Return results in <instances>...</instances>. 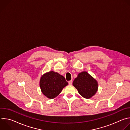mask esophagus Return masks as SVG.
<instances>
[{
	"mask_svg": "<svg viewBox=\"0 0 130 130\" xmlns=\"http://www.w3.org/2000/svg\"><path fill=\"white\" fill-rule=\"evenodd\" d=\"M68 83H69V84L71 85L72 83V80H70V81H68Z\"/></svg>",
	"mask_w": 130,
	"mask_h": 130,
	"instance_id": "obj_1",
	"label": "esophagus"
}]
</instances>
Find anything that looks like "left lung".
Segmentation results:
<instances>
[{"label":"left lung","instance_id":"1","mask_svg":"<svg viewBox=\"0 0 130 130\" xmlns=\"http://www.w3.org/2000/svg\"><path fill=\"white\" fill-rule=\"evenodd\" d=\"M73 85L78 90L79 93L84 98L89 99L93 96L97 91V82L86 72L78 74L74 80Z\"/></svg>","mask_w":130,"mask_h":130}]
</instances>
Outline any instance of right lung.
<instances>
[{"label": "right lung", "instance_id": "obj_1", "mask_svg": "<svg viewBox=\"0 0 130 130\" xmlns=\"http://www.w3.org/2000/svg\"><path fill=\"white\" fill-rule=\"evenodd\" d=\"M67 85L68 82L63 76L52 71L45 73L40 80V87L43 94L49 99L58 96Z\"/></svg>", "mask_w": 130, "mask_h": 130}]
</instances>
